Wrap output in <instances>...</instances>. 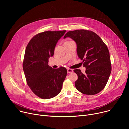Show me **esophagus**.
Returning a JSON list of instances; mask_svg holds the SVG:
<instances>
[{"label": "esophagus", "instance_id": "1", "mask_svg": "<svg viewBox=\"0 0 129 129\" xmlns=\"http://www.w3.org/2000/svg\"><path fill=\"white\" fill-rule=\"evenodd\" d=\"M67 71L68 73H72L73 72V70L72 69H67Z\"/></svg>", "mask_w": 129, "mask_h": 129}]
</instances>
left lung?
I'll return each mask as SVG.
<instances>
[{
    "instance_id": "1",
    "label": "left lung",
    "mask_w": 129,
    "mask_h": 129,
    "mask_svg": "<svg viewBox=\"0 0 129 129\" xmlns=\"http://www.w3.org/2000/svg\"><path fill=\"white\" fill-rule=\"evenodd\" d=\"M70 37L77 45L78 56L86 67L84 74L74 70L78 76L75 83L76 89L84 94H95L106 86L111 72L110 54L107 45L96 33L86 30L67 32L64 39Z\"/></svg>"
}]
</instances>
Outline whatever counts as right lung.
<instances>
[{"mask_svg": "<svg viewBox=\"0 0 129 129\" xmlns=\"http://www.w3.org/2000/svg\"><path fill=\"white\" fill-rule=\"evenodd\" d=\"M66 30L45 31L34 36L27 45L23 69L27 84L39 97L47 99L57 96L62 89L67 70L53 69L48 65L58 41Z\"/></svg>", "mask_w": 129, "mask_h": 129, "instance_id": "right-lung-1", "label": "right lung"}]
</instances>
